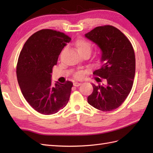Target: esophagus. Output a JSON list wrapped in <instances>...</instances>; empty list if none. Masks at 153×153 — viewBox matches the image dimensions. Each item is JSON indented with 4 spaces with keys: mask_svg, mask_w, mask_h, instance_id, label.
<instances>
[{
    "mask_svg": "<svg viewBox=\"0 0 153 153\" xmlns=\"http://www.w3.org/2000/svg\"><path fill=\"white\" fill-rule=\"evenodd\" d=\"M81 85V83L79 82H74V86L75 87H79Z\"/></svg>",
    "mask_w": 153,
    "mask_h": 153,
    "instance_id": "obj_1",
    "label": "esophagus"
}]
</instances>
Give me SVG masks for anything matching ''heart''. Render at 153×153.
Here are the masks:
<instances>
[{"instance_id":"heart-1","label":"heart","mask_w":153,"mask_h":153,"mask_svg":"<svg viewBox=\"0 0 153 153\" xmlns=\"http://www.w3.org/2000/svg\"><path fill=\"white\" fill-rule=\"evenodd\" d=\"M76 47L79 53L82 54L84 53H89L90 54L92 48V45L88 41L85 40H79L76 42ZM81 76V73H78L76 74L77 77H79Z\"/></svg>"}]
</instances>
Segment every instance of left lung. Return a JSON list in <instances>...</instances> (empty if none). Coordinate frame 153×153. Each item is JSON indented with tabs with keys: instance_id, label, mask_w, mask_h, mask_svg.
Wrapping results in <instances>:
<instances>
[{
	"instance_id": "8db88e82",
	"label": "left lung",
	"mask_w": 153,
	"mask_h": 153,
	"mask_svg": "<svg viewBox=\"0 0 153 153\" xmlns=\"http://www.w3.org/2000/svg\"><path fill=\"white\" fill-rule=\"evenodd\" d=\"M85 37L101 51L102 65L93 74L105 79V84L92 83L93 91L87 102L98 110L111 111L122 105L131 90L135 74L134 48L124 34L112 25L97 27Z\"/></svg>"
}]
</instances>
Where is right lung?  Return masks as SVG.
Segmentation results:
<instances>
[{
    "instance_id": "right-lung-1",
    "label": "right lung",
    "mask_w": 153,
    "mask_h": 153,
    "mask_svg": "<svg viewBox=\"0 0 153 153\" xmlns=\"http://www.w3.org/2000/svg\"><path fill=\"white\" fill-rule=\"evenodd\" d=\"M71 38L52 30L33 34L24 45L18 58L16 75L25 99L36 111L53 114L66 106L73 83L52 82L53 68Z\"/></svg>"
}]
</instances>
